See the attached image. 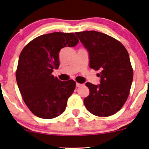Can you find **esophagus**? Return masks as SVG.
Returning a JSON list of instances; mask_svg holds the SVG:
<instances>
[{
    "label": "esophagus",
    "instance_id": "1",
    "mask_svg": "<svg viewBox=\"0 0 149 149\" xmlns=\"http://www.w3.org/2000/svg\"><path fill=\"white\" fill-rule=\"evenodd\" d=\"M83 84H79V83H77L76 84V86L77 87H80V86H81Z\"/></svg>",
    "mask_w": 149,
    "mask_h": 149
}]
</instances>
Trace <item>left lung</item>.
I'll use <instances>...</instances> for the list:
<instances>
[{"mask_svg": "<svg viewBox=\"0 0 149 149\" xmlns=\"http://www.w3.org/2000/svg\"><path fill=\"white\" fill-rule=\"evenodd\" d=\"M89 52L90 68L100 71V84L86 86L90 94L84 100L90 113L108 117L118 112L129 95L133 72L129 55L119 41L96 31L75 32Z\"/></svg>", "mask_w": 149, "mask_h": 149, "instance_id": "obj_1", "label": "left lung"}]
</instances>
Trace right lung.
Masks as SVG:
<instances>
[{"label": "right lung", "mask_w": 149, "mask_h": 149, "mask_svg": "<svg viewBox=\"0 0 149 149\" xmlns=\"http://www.w3.org/2000/svg\"><path fill=\"white\" fill-rule=\"evenodd\" d=\"M78 43L73 33L53 32L35 38L21 51L16 81L24 102L36 116L52 119L65 111L76 82L61 81L52 73L59 66L61 49Z\"/></svg>", "instance_id": "add662e5"}]
</instances>
